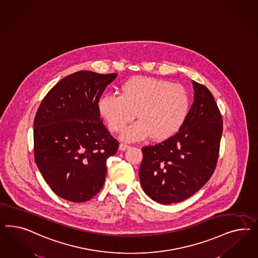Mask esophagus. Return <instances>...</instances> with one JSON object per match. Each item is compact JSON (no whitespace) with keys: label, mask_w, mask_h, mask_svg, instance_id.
<instances>
[{"label":"esophagus","mask_w":258,"mask_h":258,"mask_svg":"<svg viewBox=\"0 0 258 258\" xmlns=\"http://www.w3.org/2000/svg\"><path fill=\"white\" fill-rule=\"evenodd\" d=\"M130 148H131L130 145H126V144H124V143H121V144L119 145V149L122 150V151H125V150L130 149Z\"/></svg>","instance_id":"obj_1"}]
</instances>
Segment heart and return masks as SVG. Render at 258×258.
Returning a JSON list of instances; mask_svg holds the SVG:
<instances>
[{
	"label": "heart",
	"mask_w": 258,
	"mask_h": 258,
	"mask_svg": "<svg viewBox=\"0 0 258 258\" xmlns=\"http://www.w3.org/2000/svg\"><path fill=\"white\" fill-rule=\"evenodd\" d=\"M120 90V94L103 95L98 109L113 133L122 131L136 112L138 121L122 133L124 140H141L149 135L152 140H165L180 130L187 117L190 97L181 85L136 77L126 80Z\"/></svg>",
	"instance_id": "obj_1"
}]
</instances>
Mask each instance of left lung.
<instances>
[{"label": "left lung", "instance_id": "8db88e82", "mask_svg": "<svg viewBox=\"0 0 258 258\" xmlns=\"http://www.w3.org/2000/svg\"><path fill=\"white\" fill-rule=\"evenodd\" d=\"M194 102L179 132L142 149L141 185L153 201L180 203L211 178L219 155L223 121L211 92L193 81Z\"/></svg>", "mask_w": 258, "mask_h": 258}]
</instances>
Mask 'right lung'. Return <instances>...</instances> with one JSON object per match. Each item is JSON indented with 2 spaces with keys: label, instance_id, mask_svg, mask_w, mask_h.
<instances>
[{
  "label": "right lung",
  "instance_id": "obj_1",
  "mask_svg": "<svg viewBox=\"0 0 258 258\" xmlns=\"http://www.w3.org/2000/svg\"><path fill=\"white\" fill-rule=\"evenodd\" d=\"M117 74L79 71L61 79L34 119V158L55 195L84 203L103 187L106 161L119 142L103 124L98 102Z\"/></svg>",
  "mask_w": 258,
  "mask_h": 258
}]
</instances>
